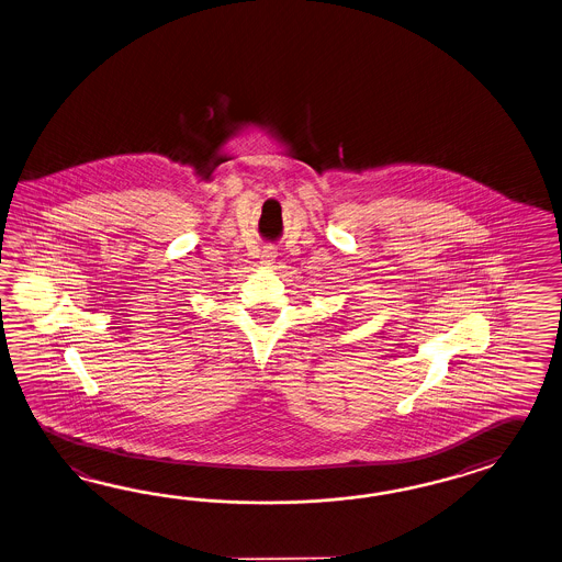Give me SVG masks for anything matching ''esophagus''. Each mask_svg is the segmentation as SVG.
<instances>
[{
    "label": "esophagus",
    "mask_w": 562,
    "mask_h": 562,
    "mask_svg": "<svg viewBox=\"0 0 562 562\" xmlns=\"http://www.w3.org/2000/svg\"><path fill=\"white\" fill-rule=\"evenodd\" d=\"M262 257H265L262 262H267V265H271V262L274 260V255L271 252V250H265V255H262Z\"/></svg>",
    "instance_id": "1"
}]
</instances>
